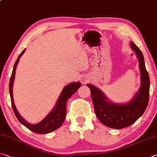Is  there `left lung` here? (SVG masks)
<instances>
[{"label": "left lung", "instance_id": "1", "mask_svg": "<svg viewBox=\"0 0 157 157\" xmlns=\"http://www.w3.org/2000/svg\"><path fill=\"white\" fill-rule=\"evenodd\" d=\"M132 49L139 59L141 74V86L133 99L126 104L112 103L102 91L90 84L87 86L90 89L95 115L105 126L112 128L121 129L134 124L143 114L149 98V76L146 70L143 55L133 42L131 43Z\"/></svg>", "mask_w": 157, "mask_h": 157}]
</instances>
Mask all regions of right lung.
Returning <instances> with one entry per match:
<instances>
[{
	"label": "right lung",
	"instance_id": "1",
	"mask_svg": "<svg viewBox=\"0 0 157 157\" xmlns=\"http://www.w3.org/2000/svg\"><path fill=\"white\" fill-rule=\"evenodd\" d=\"M25 51V49L21 52V54L19 55L17 59L16 60L15 63L14 64L13 73H12V76L10 77V80L9 90L10 95L12 107H13L14 114H15L16 117L17 118L19 121H20L21 124H22L24 126L27 128L31 130V131L36 132V133H48V132H50L53 131H55V130L57 128H59L62 126V124H63L65 118H66V104L67 100H68L71 97V95H74V94L76 92L77 90L80 88L81 86V83H79V82H77V83L75 82V83H72L71 84L67 85V86H65L63 90H62L61 94H60L59 98L56 103V105L55 106L54 109L48 114L47 117H45V119L41 121L39 124L35 125L29 124V123L26 122L18 113L15 106H14L13 95V86L14 79V74H15L16 67L19 62V60H20V57L23 55Z\"/></svg>",
	"mask_w": 157,
	"mask_h": 157
}]
</instances>
